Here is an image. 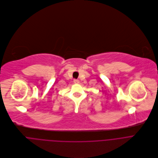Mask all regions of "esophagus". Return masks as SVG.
Segmentation results:
<instances>
[{
	"instance_id": "1",
	"label": "esophagus",
	"mask_w": 158,
	"mask_h": 158,
	"mask_svg": "<svg viewBox=\"0 0 158 158\" xmlns=\"http://www.w3.org/2000/svg\"><path fill=\"white\" fill-rule=\"evenodd\" d=\"M74 82L75 84H77V83H79V80H77V79H74Z\"/></svg>"
}]
</instances>
